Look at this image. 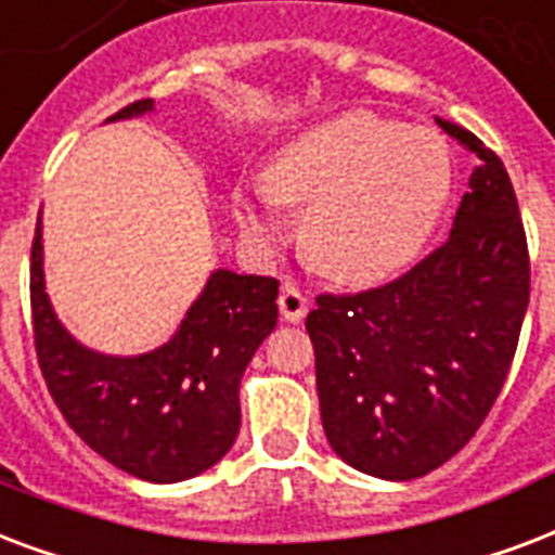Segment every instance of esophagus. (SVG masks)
Returning <instances> with one entry per match:
<instances>
[{
  "label": "esophagus",
  "instance_id": "esophagus-1",
  "mask_svg": "<svg viewBox=\"0 0 555 555\" xmlns=\"http://www.w3.org/2000/svg\"><path fill=\"white\" fill-rule=\"evenodd\" d=\"M279 311H282V317H285L287 323H299V320L308 314L306 294L287 282V285L282 287V294H279Z\"/></svg>",
  "mask_w": 555,
  "mask_h": 555
}]
</instances>
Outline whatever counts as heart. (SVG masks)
<instances>
[{
	"instance_id": "1",
	"label": "heart",
	"mask_w": 555,
	"mask_h": 555,
	"mask_svg": "<svg viewBox=\"0 0 555 555\" xmlns=\"http://www.w3.org/2000/svg\"><path fill=\"white\" fill-rule=\"evenodd\" d=\"M451 189V147L439 133L354 109L282 147L268 183L235 194V218L249 238L273 244L285 232L279 206H308V261L337 282L370 285L416 259Z\"/></svg>"
}]
</instances>
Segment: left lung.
<instances>
[{"instance_id":"1","label":"left lung","mask_w":555,"mask_h":555,"mask_svg":"<svg viewBox=\"0 0 555 555\" xmlns=\"http://www.w3.org/2000/svg\"><path fill=\"white\" fill-rule=\"evenodd\" d=\"M480 156L442 247L358 294H320L306 317L334 454L384 480H413L460 454L509 375L530 302V249L494 151Z\"/></svg>"}]
</instances>
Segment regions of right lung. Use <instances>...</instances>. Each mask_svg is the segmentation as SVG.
I'll return each instance as SVG.
<instances>
[{"label":"right lung","instance_id":"obj_1","mask_svg":"<svg viewBox=\"0 0 555 555\" xmlns=\"http://www.w3.org/2000/svg\"><path fill=\"white\" fill-rule=\"evenodd\" d=\"M154 109L127 104L109 118ZM40 221L31 241V328L54 404L107 463L151 483L201 475L238 437V387L249 358L273 332L279 282L215 270L165 346L139 358L83 349L57 323L42 285Z\"/></svg>","mask_w":555,"mask_h":555}]
</instances>
